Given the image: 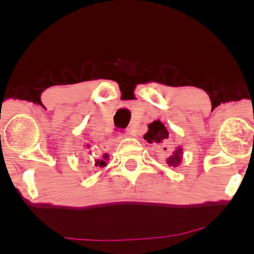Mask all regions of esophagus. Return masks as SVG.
I'll return each mask as SVG.
<instances>
[{
  "instance_id": "1",
  "label": "esophagus",
  "mask_w": 254,
  "mask_h": 254,
  "mask_svg": "<svg viewBox=\"0 0 254 254\" xmlns=\"http://www.w3.org/2000/svg\"><path fill=\"white\" fill-rule=\"evenodd\" d=\"M127 135H130V132H117V141H119V139L121 138H123V137H125V136H127Z\"/></svg>"
}]
</instances>
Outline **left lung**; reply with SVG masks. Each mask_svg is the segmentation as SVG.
I'll return each mask as SVG.
<instances>
[{"mask_svg":"<svg viewBox=\"0 0 254 254\" xmlns=\"http://www.w3.org/2000/svg\"><path fill=\"white\" fill-rule=\"evenodd\" d=\"M149 130L144 135V139L148 141V143H162L166 139L168 138V131L166 129V127L161 123L160 121H155L153 123L149 124ZM166 149V148H165ZM180 159H182V149L178 148L174 151V154L171 157L167 159L168 166H173L176 167L180 164Z\"/></svg>","mask_w":254,"mask_h":254,"instance_id":"obj_1","label":"left lung"}]
</instances>
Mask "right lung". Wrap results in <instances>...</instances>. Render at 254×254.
<instances>
[{"mask_svg": "<svg viewBox=\"0 0 254 254\" xmlns=\"http://www.w3.org/2000/svg\"><path fill=\"white\" fill-rule=\"evenodd\" d=\"M105 157H106V156H105ZM98 165H99V167H104V166L106 165V162H105L104 160H101V161H99V160H98L97 165H95V166H98Z\"/></svg>", "mask_w": 254, "mask_h": 254, "instance_id": "obj_1", "label": "right lung"}]
</instances>
